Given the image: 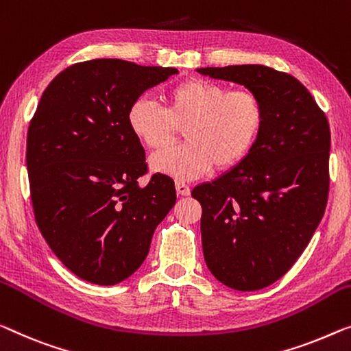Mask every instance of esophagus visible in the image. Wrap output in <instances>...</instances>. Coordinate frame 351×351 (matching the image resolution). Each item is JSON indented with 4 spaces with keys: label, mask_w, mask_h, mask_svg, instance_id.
Segmentation results:
<instances>
[{
    "label": "esophagus",
    "mask_w": 351,
    "mask_h": 351,
    "mask_svg": "<svg viewBox=\"0 0 351 351\" xmlns=\"http://www.w3.org/2000/svg\"><path fill=\"white\" fill-rule=\"evenodd\" d=\"M176 192H178V195L186 197L191 193V187L187 186L184 181H176Z\"/></svg>",
    "instance_id": "esophagus-1"
}]
</instances>
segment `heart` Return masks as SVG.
Instances as JSON below:
<instances>
[{"mask_svg":"<svg viewBox=\"0 0 351 351\" xmlns=\"http://www.w3.org/2000/svg\"><path fill=\"white\" fill-rule=\"evenodd\" d=\"M265 108L252 91H228L217 83L189 78L165 96V108L138 97L128 112L132 134L146 148L160 149L184 125L186 142L162 149L149 164L176 180H193L209 170H228L250 153L263 129Z\"/></svg>","mask_w":351,"mask_h":351,"instance_id":"heart-1","label":"heart"}]
</instances>
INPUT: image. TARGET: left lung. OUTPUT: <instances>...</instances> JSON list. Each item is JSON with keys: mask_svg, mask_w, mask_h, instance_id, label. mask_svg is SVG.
<instances>
[{"mask_svg": "<svg viewBox=\"0 0 351 351\" xmlns=\"http://www.w3.org/2000/svg\"><path fill=\"white\" fill-rule=\"evenodd\" d=\"M197 72L244 85L263 104V129L250 153L193 187L192 197L202 205V245L211 274L233 290L265 289L295 265L325 214L328 119L300 80L273 67Z\"/></svg>", "mask_w": 351, "mask_h": 351, "instance_id": "obj_1", "label": "left lung"}]
</instances>
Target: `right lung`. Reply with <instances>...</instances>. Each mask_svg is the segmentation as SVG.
Returning a JSON list of instances; mask_svg holds the SVG:
<instances>
[{
  "label": "right lung",
  "mask_w": 351,
  "mask_h": 351,
  "mask_svg": "<svg viewBox=\"0 0 351 351\" xmlns=\"http://www.w3.org/2000/svg\"><path fill=\"white\" fill-rule=\"evenodd\" d=\"M173 74L175 67L124 60L77 62L50 82L29 123L36 223L62 265L91 284L132 276L176 202L170 176L138 184L148 167L128 124L132 102Z\"/></svg>",
  "instance_id": "1"
}]
</instances>
